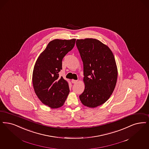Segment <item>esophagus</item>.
I'll use <instances>...</instances> for the list:
<instances>
[{
    "label": "esophagus",
    "mask_w": 149,
    "mask_h": 149,
    "mask_svg": "<svg viewBox=\"0 0 149 149\" xmlns=\"http://www.w3.org/2000/svg\"><path fill=\"white\" fill-rule=\"evenodd\" d=\"M72 83L76 84L77 83V82H78V81H77V80H72Z\"/></svg>",
    "instance_id": "1"
}]
</instances>
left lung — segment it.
Listing matches in <instances>:
<instances>
[{"label":"left lung","instance_id":"left-lung-1","mask_svg":"<svg viewBox=\"0 0 149 149\" xmlns=\"http://www.w3.org/2000/svg\"><path fill=\"white\" fill-rule=\"evenodd\" d=\"M76 44L83 63L85 84L79 98L84 106L95 108L113 93L118 79L115 59L111 49L96 39H77Z\"/></svg>","mask_w":149,"mask_h":149}]
</instances>
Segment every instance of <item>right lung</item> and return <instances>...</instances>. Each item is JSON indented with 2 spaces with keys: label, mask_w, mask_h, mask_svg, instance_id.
<instances>
[{
  "label": "right lung",
  "mask_w": 149,
  "mask_h": 149,
  "mask_svg": "<svg viewBox=\"0 0 149 149\" xmlns=\"http://www.w3.org/2000/svg\"><path fill=\"white\" fill-rule=\"evenodd\" d=\"M75 39H54L49 42L36 61L33 72V85L39 99L52 109L61 107L69 95L68 81L59 77L62 60L72 50Z\"/></svg>",
  "instance_id": "right-lung-1"
}]
</instances>
